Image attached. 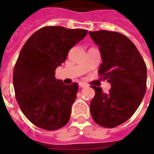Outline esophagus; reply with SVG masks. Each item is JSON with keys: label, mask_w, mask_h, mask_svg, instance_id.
<instances>
[{"label": "esophagus", "mask_w": 154, "mask_h": 154, "mask_svg": "<svg viewBox=\"0 0 154 154\" xmlns=\"http://www.w3.org/2000/svg\"><path fill=\"white\" fill-rule=\"evenodd\" d=\"M79 87H82V88H84V87H88V85L86 83H84V82H80V83H79Z\"/></svg>", "instance_id": "34e87169"}]
</instances>
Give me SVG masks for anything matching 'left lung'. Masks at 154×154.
Wrapping results in <instances>:
<instances>
[{
    "label": "left lung",
    "mask_w": 154,
    "mask_h": 154,
    "mask_svg": "<svg viewBox=\"0 0 154 154\" xmlns=\"http://www.w3.org/2000/svg\"><path fill=\"white\" fill-rule=\"evenodd\" d=\"M89 35L99 46L102 59L99 75L111 85L108 93L91 86L96 94L91 101V114L97 125L114 128L128 120L141 103L147 67L135 45L122 34L99 30Z\"/></svg>",
    "instance_id": "1"
}]
</instances>
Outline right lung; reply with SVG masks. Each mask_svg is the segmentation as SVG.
<instances>
[{
    "mask_svg": "<svg viewBox=\"0 0 154 154\" xmlns=\"http://www.w3.org/2000/svg\"><path fill=\"white\" fill-rule=\"evenodd\" d=\"M87 30L46 26L34 33L20 53L13 72L15 98L25 117L38 128L56 130L70 119L78 85H65L55 70Z\"/></svg>",
    "mask_w": 154,
    "mask_h": 154,
    "instance_id": "add662e5",
    "label": "right lung"
}]
</instances>
